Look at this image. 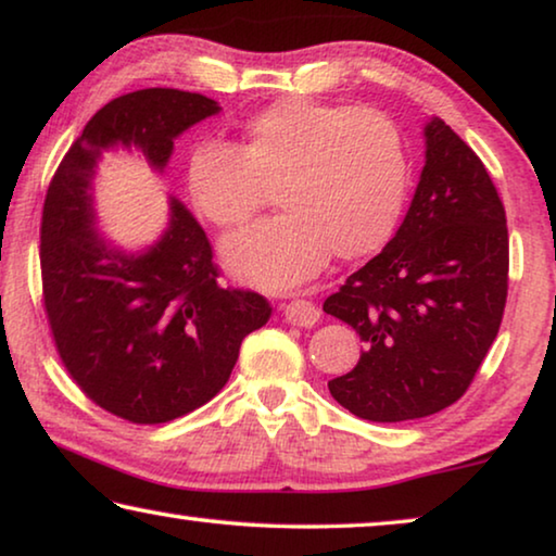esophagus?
I'll list each match as a JSON object with an SVG mask.
<instances>
[{
    "instance_id": "34e87169",
    "label": "esophagus",
    "mask_w": 556,
    "mask_h": 556,
    "mask_svg": "<svg viewBox=\"0 0 556 556\" xmlns=\"http://www.w3.org/2000/svg\"><path fill=\"white\" fill-rule=\"evenodd\" d=\"M286 320L290 326H298V328H313L315 323L320 320V307L313 301H303V298H298V301H290L286 305Z\"/></svg>"
}]
</instances>
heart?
<instances>
[{
  "mask_svg": "<svg viewBox=\"0 0 556 556\" xmlns=\"http://www.w3.org/2000/svg\"><path fill=\"white\" fill-rule=\"evenodd\" d=\"M407 156L380 111L280 99L253 114L238 147L206 141L189 161L193 203L233 230L266 203L283 211L226 243L238 278L268 290L311 280L330 253L365 258L390 241L407 193Z\"/></svg>",
  "mask_w": 556,
  "mask_h": 556,
  "instance_id": "1",
  "label": "heart"
}]
</instances>
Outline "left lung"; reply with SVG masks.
Returning <instances> with one entry per match:
<instances>
[{"label": "left lung", "mask_w": 556, "mask_h": 556, "mask_svg": "<svg viewBox=\"0 0 556 556\" xmlns=\"http://www.w3.org/2000/svg\"><path fill=\"white\" fill-rule=\"evenodd\" d=\"M425 168L392 241L323 311L365 343L330 395L370 422L440 413L465 395L507 303V216L480 156L442 122L425 126Z\"/></svg>", "instance_id": "obj_1"}]
</instances>
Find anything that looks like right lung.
<instances>
[{
	"label": "right lung",
	"instance_id": "obj_1",
	"mask_svg": "<svg viewBox=\"0 0 556 556\" xmlns=\"http://www.w3.org/2000/svg\"><path fill=\"white\" fill-rule=\"evenodd\" d=\"M218 111L191 91L124 93L89 118L47 189L39 263L56 353L91 403L136 425L206 405L270 305L220 286L206 233L176 199L166 233L147 253L111 249L93 228L91 178L101 151L114 147L139 149L164 170L176 136Z\"/></svg>",
	"mask_w": 556,
	"mask_h": 556
}]
</instances>
